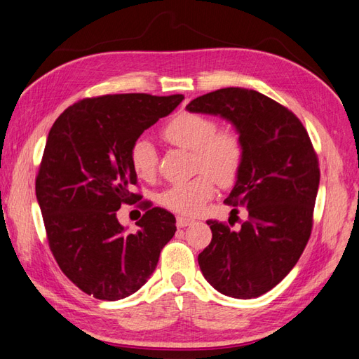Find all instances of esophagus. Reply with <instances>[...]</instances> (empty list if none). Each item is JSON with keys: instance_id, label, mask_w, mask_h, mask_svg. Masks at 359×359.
<instances>
[{"instance_id": "obj_1", "label": "esophagus", "mask_w": 359, "mask_h": 359, "mask_svg": "<svg viewBox=\"0 0 359 359\" xmlns=\"http://www.w3.org/2000/svg\"><path fill=\"white\" fill-rule=\"evenodd\" d=\"M194 222V219H190V218H184V217H177V226L180 227V229H182V227H187V226H190Z\"/></svg>"}]
</instances>
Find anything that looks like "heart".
Listing matches in <instances>:
<instances>
[{
	"label": "heart",
	"instance_id": "obj_1",
	"mask_svg": "<svg viewBox=\"0 0 359 359\" xmlns=\"http://www.w3.org/2000/svg\"><path fill=\"white\" fill-rule=\"evenodd\" d=\"M212 118L182 112L173 116L163 129L170 144L195 152L196 169L204 170L190 181L175 182L159 196V201L172 212L192 215L213 195V180L222 186L232 184L241 172L244 146L233 132H217ZM156 150L147 138H138L130 149V164L140 178H150L156 170Z\"/></svg>",
	"mask_w": 359,
	"mask_h": 359
}]
</instances>
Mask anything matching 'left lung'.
<instances>
[{"label":"left lung","mask_w":359,"mask_h":359,"mask_svg":"<svg viewBox=\"0 0 359 359\" xmlns=\"http://www.w3.org/2000/svg\"><path fill=\"white\" fill-rule=\"evenodd\" d=\"M235 127L244 163L227 204L249 212L240 230L207 221L212 241L198 264L213 289L238 299L257 298L297 264L312 232L320 167L309 133L289 109L266 95L227 87L186 106Z\"/></svg>","instance_id":"left-lung-1"}]
</instances>
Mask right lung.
I'll use <instances>...</instances> for the list:
<instances>
[{
  "label": "right lung",
  "mask_w": 359,
  "mask_h": 359,
  "mask_svg": "<svg viewBox=\"0 0 359 359\" xmlns=\"http://www.w3.org/2000/svg\"><path fill=\"white\" fill-rule=\"evenodd\" d=\"M182 95H104L67 107L53 123L35 182L50 250L76 287L116 301L140 290L177 232V219L144 204L137 232L119 224L121 204H135L130 149L142 132L172 114Z\"/></svg>",
  "instance_id": "1"
}]
</instances>
